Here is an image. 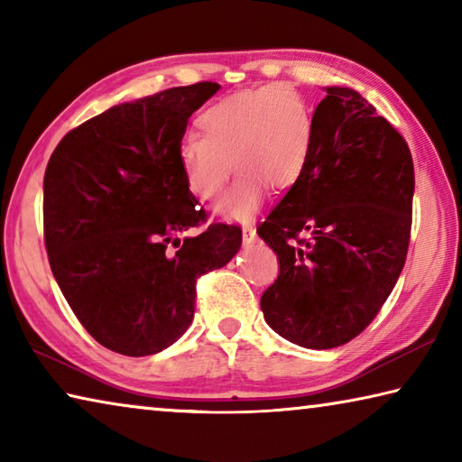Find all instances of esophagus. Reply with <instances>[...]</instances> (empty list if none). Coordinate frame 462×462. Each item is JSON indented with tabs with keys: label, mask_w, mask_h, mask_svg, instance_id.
Listing matches in <instances>:
<instances>
[{
	"label": "esophagus",
	"mask_w": 462,
	"mask_h": 462,
	"mask_svg": "<svg viewBox=\"0 0 462 462\" xmlns=\"http://www.w3.org/2000/svg\"><path fill=\"white\" fill-rule=\"evenodd\" d=\"M242 240H245V245H253L256 240V230L253 228V224H245L242 226Z\"/></svg>",
	"instance_id": "obj_1"
}]
</instances>
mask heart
<instances>
[{"mask_svg":"<svg viewBox=\"0 0 462 462\" xmlns=\"http://www.w3.org/2000/svg\"><path fill=\"white\" fill-rule=\"evenodd\" d=\"M199 136L177 148L183 183L195 199L212 201L228 183L232 165L240 177L216 206L224 220L245 222L269 187L287 191L300 183L316 143V116L306 97L287 85L234 93L198 116Z\"/></svg>","mask_w":462,"mask_h":462,"instance_id":"b5f03b06","label":"heart"}]
</instances>
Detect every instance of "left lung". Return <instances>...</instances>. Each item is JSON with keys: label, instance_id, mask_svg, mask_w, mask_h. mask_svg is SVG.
Returning <instances> with one entry per match:
<instances>
[{"label": "left lung", "instance_id": "obj_1", "mask_svg": "<svg viewBox=\"0 0 462 462\" xmlns=\"http://www.w3.org/2000/svg\"><path fill=\"white\" fill-rule=\"evenodd\" d=\"M326 93L306 173L256 228L279 259L264 319L316 350L350 342L379 314L405 264L413 199L400 132L358 91Z\"/></svg>", "mask_w": 462, "mask_h": 462}]
</instances>
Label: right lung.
<instances>
[{"label":"right lung","mask_w":462,"mask_h":462,"mask_svg":"<svg viewBox=\"0 0 462 462\" xmlns=\"http://www.w3.org/2000/svg\"><path fill=\"white\" fill-rule=\"evenodd\" d=\"M220 89L203 81L106 109L69 132L44 173V245L75 316L126 356L165 350L189 328L195 281L242 245L238 226L206 222L177 148L187 120Z\"/></svg>","instance_id":"1"}]
</instances>
